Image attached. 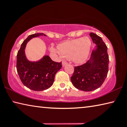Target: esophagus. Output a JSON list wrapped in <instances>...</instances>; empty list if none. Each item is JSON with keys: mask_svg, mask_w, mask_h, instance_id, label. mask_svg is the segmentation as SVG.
I'll return each instance as SVG.
<instances>
[{"mask_svg": "<svg viewBox=\"0 0 127 127\" xmlns=\"http://www.w3.org/2000/svg\"><path fill=\"white\" fill-rule=\"evenodd\" d=\"M66 64H67V62H65V61H63V62H62V65H63V66L65 65Z\"/></svg>", "mask_w": 127, "mask_h": 127, "instance_id": "obj_1", "label": "esophagus"}]
</instances>
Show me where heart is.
I'll list each match as a JSON object with an SVG mask.
<instances>
[{"label":"heart","instance_id":"b5f03b06","mask_svg":"<svg viewBox=\"0 0 127 127\" xmlns=\"http://www.w3.org/2000/svg\"><path fill=\"white\" fill-rule=\"evenodd\" d=\"M91 41L84 37L66 41L58 45V49L51 48V51L59 55L72 58L74 62L82 63L85 61L90 53Z\"/></svg>","mask_w":127,"mask_h":127}]
</instances>
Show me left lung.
<instances>
[{
    "mask_svg": "<svg viewBox=\"0 0 127 127\" xmlns=\"http://www.w3.org/2000/svg\"><path fill=\"white\" fill-rule=\"evenodd\" d=\"M89 35L96 48L93 50L90 60L74 67L71 77L74 87L84 92L93 91L103 84L107 77L109 63L107 47L102 38L93 33Z\"/></svg>",
    "mask_w": 127,
    "mask_h": 127,
    "instance_id": "left-lung-1",
    "label": "left lung"
}]
</instances>
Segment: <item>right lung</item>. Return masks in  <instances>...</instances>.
Segmentation results:
<instances>
[{
  "label": "right lung",
  "instance_id": "add662e5",
  "mask_svg": "<svg viewBox=\"0 0 127 127\" xmlns=\"http://www.w3.org/2000/svg\"><path fill=\"white\" fill-rule=\"evenodd\" d=\"M46 36L43 33L29 35L21 44L17 55L16 68L20 80L26 87L34 91L46 90L53 85L55 74L62 68V62H54L48 55H45L37 62L27 59L25 49L28 42L33 38Z\"/></svg>",
  "mask_w": 127,
  "mask_h": 127
}]
</instances>
